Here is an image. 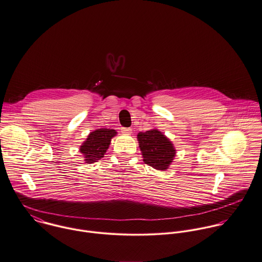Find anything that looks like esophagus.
Returning <instances> with one entry per match:
<instances>
[{"label": "esophagus", "mask_w": 262, "mask_h": 262, "mask_svg": "<svg viewBox=\"0 0 262 262\" xmlns=\"http://www.w3.org/2000/svg\"><path fill=\"white\" fill-rule=\"evenodd\" d=\"M121 133L123 135H130L132 134V129L130 128H126V127H121Z\"/></svg>", "instance_id": "1"}]
</instances>
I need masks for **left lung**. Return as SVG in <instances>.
<instances>
[{"label": "left lung", "instance_id": "8db88e82", "mask_svg": "<svg viewBox=\"0 0 262 262\" xmlns=\"http://www.w3.org/2000/svg\"><path fill=\"white\" fill-rule=\"evenodd\" d=\"M139 147L143 155V161L157 170L168 169L173 161L177 150L172 142L159 129L152 128L138 134Z\"/></svg>", "mask_w": 262, "mask_h": 262}]
</instances>
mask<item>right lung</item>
<instances>
[{
    "mask_svg": "<svg viewBox=\"0 0 262 262\" xmlns=\"http://www.w3.org/2000/svg\"><path fill=\"white\" fill-rule=\"evenodd\" d=\"M116 135L117 132L112 128H98L90 133L86 140L79 147L84 162L91 164L104 157L112 138Z\"/></svg>",
    "mask_w": 262,
    "mask_h": 262,
    "instance_id": "right-lung-1",
    "label": "right lung"
}]
</instances>
